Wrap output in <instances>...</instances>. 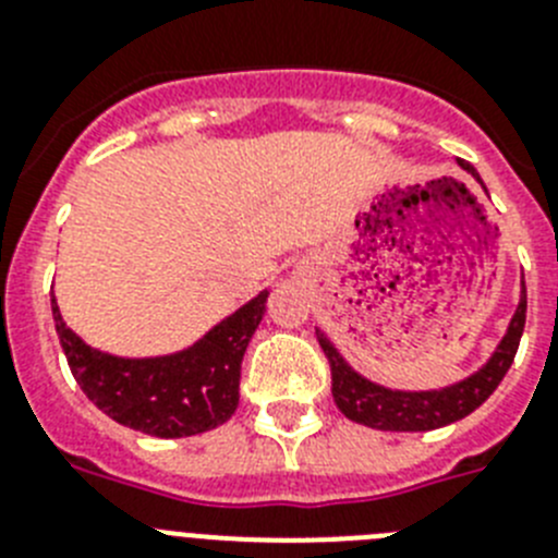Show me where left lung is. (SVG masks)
I'll return each instance as SVG.
<instances>
[{
    "mask_svg": "<svg viewBox=\"0 0 558 558\" xmlns=\"http://www.w3.org/2000/svg\"><path fill=\"white\" fill-rule=\"evenodd\" d=\"M458 165L481 181V175H477L470 161H458ZM525 310H529V302H525V284H522V299L509 324V332L502 335L500 347L492 354L489 363L472 377L461 379L450 388H441V391H391V388L374 386L366 377H360L354 368L347 366V360L340 357L338 349L327 340V335L315 332L329 360V372H332L335 405L340 408L343 416L357 422V425L393 433L436 430V427L452 425L458 418L470 416L475 408H481L492 397V391L500 386V379L506 377V372L514 363L522 329H525Z\"/></svg>",
    "mask_w": 558,
    "mask_h": 558,
    "instance_id": "1",
    "label": "left lung"
}]
</instances>
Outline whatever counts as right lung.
I'll use <instances>...</instances> for the list:
<instances>
[{"label":"right lung","mask_w":558,"mask_h":558,"mask_svg":"<svg viewBox=\"0 0 558 558\" xmlns=\"http://www.w3.org/2000/svg\"><path fill=\"white\" fill-rule=\"evenodd\" d=\"M268 290L190 347L170 357L125 360L86 347L63 324L52 299V318L72 377L113 422L147 436L181 438L223 425L240 402V366L265 315Z\"/></svg>","instance_id":"obj_1"}]
</instances>
